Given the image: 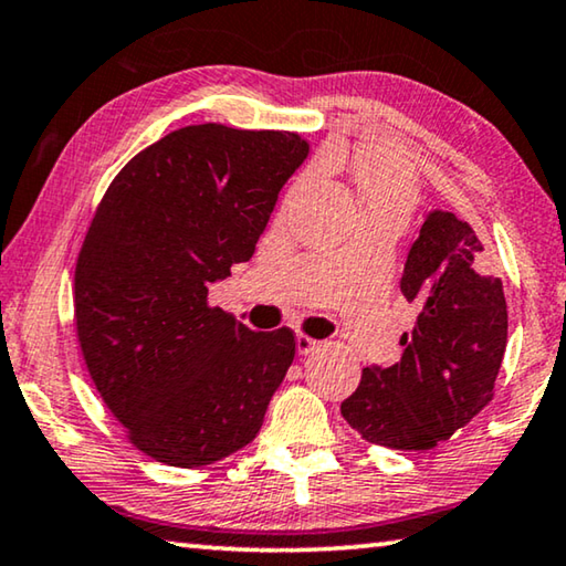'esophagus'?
Returning <instances> with one entry per match:
<instances>
[{"instance_id":"1","label":"esophagus","mask_w":566,"mask_h":566,"mask_svg":"<svg viewBox=\"0 0 566 566\" xmlns=\"http://www.w3.org/2000/svg\"><path fill=\"white\" fill-rule=\"evenodd\" d=\"M316 346H318L316 338H311V336H306V334L295 336V349H298V354H308V352L316 349Z\"/></svg>"}]
</instances>
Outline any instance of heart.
I'll return each mask as SVG.
<instances>
[{"label": "heart", "mask_w": 566, "mask_h": 566, "mask_svg": "<svg viewBox=\"0 0 566 566\" xmlns=\"http://www.w3.org/2000/svg\"><path fill=\"white\" fill-rule=\"evenodd\" d=\"M367 212L395 214L407 220L417 202V181L410 167L397 159H367L359 171Z\"/></svg>", "instance_id": "obj_1"}]
</instances>
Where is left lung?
Segmentation results:
<instances>
[{"instance_id": "obj_1", "label": "left lung", "mask_w": 566, "mask_h": 566, "mask_svg": "<svg viewBox=\"0 0 566 566\" xmlns=\"http://www.w3.org/2000/svg\"><path fill=\"white\" fill-rule=\"evenodd\" d=\"M399 289L420 308L412 334L399 338L402 356L392 367L364 369L342 415L377 446L428 450L491 402L509 311L483 242L448 210L424 214Z\"/></svg>"}]
</instances>
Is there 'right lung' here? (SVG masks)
<instances>
[{"label":"right lung","mask_w":566,"mask_h":566,"mask_svg":"<svg viewBox=\"0 0 566 566\" xmlns=\"http://www.w3.org/2000/svg\"><path fill=\"white\" fill-rule=\"evenodd\" d=\"M306 156L291 132L187 126L136 154L95 210L75 265L77 338L103 402L159 463L245 448L291 367V328L250 332L207 293L253 258Z\"/></svg>","instance_id":"1"}]
</instances>
